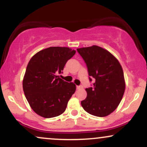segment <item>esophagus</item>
Instances as JSON below:
<instances>
[{
  "instance_id": "obj_1",
  "label": "esophagus",
  "mask_w": 147,
  "mask_h": 147,
  "mask_svg": "<svg viewBox=\"0 0 147 147\" xmlns=\"http://www.w3.org/2000/svg\"><path fill=\"white\" fill-rule=\"evenodd\" d=\"M82 88H83L82 86H77V89H78V90L79 89H82Z\"/></svg>"
}]
</instances>
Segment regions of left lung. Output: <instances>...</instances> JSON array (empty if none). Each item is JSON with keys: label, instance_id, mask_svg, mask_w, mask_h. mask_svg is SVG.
I'll return each mask as SVG.
<instances>
[{"label": "left lung", "instance_id": "obj_1", "mask_svg": "<svg viewBox=\"0 0 147 147\" xmlns=\"http://www.w3.org/2000/svg\"><path fill=\"white\" fill-rule=\"evenodd\" d=\"M77 50L86 63L89 76L95 79L93 88H86L87 97L81 104L89 114L106 117L117 109L124 95L126 84L122 65L110 52L97 45Z\"/></svg>", "mask_w": 147, "mask_h": 147}]
</instances>
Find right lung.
<instances>
[{
    "label": "right lung",
    "instance_id": "right-lung-1",
    "mask_svg": "<svg viewBox=\"0 0 147 147\" xmlns=\"http://www.w3.org/2000/svg\"><path fill=\"white\" fill-rule=\"evenodd\" d=\"M76 51L66 47H50L38 52L27 65L23 88L30 107L38 115L51 118L65 111L76 86L59 78Z\"/></svg>",
    "mask_w": 147,
    "mask_h": 147
}]
</instances>
